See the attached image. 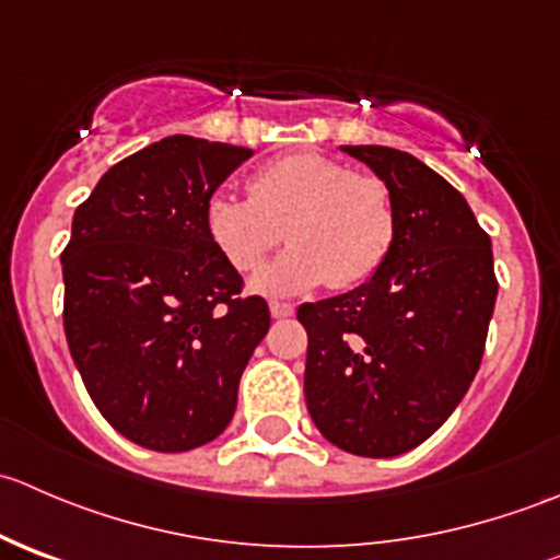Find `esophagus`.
<instances>
[{
	"instance_id": "34e87169",
	"label": "esophagus",
	"mask_w": 560,
	"mask_h": 560,
	"mask_svg": "<svg viewBox=\"0 0 560 560\" xmlns=\"http://www.w3.org/2000/svg\"><path fill=\"white\" fill-rule=\"evenodd\" d=\"M292 314H295V306H292V303H281V301L270 303V316H273V319H290Z\"/></svg>"
}]
</instances>
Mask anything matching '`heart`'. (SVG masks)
Instances as JSON below:
<instances>
[{
    "label": "heart",
    "mask_w": 560,
    "mask_h": 560,
    "mask_svg": "<svg viewBox=\"0 0 560 560\" xmlns=\"http://www.w3.org/2000/svg\"><path fill=\"white\" fill-rule=\"evenodd\" d=\"M206 230L238 273L259 268L287 235L292 246L254 276L262 295H301L327 281L349 290L393 252L395 208L382 178L303 151L259 165L248 197L217 191L206 202Z\"/></svg>",
    "instance_id": "b5f03b06"
}]
</instances>
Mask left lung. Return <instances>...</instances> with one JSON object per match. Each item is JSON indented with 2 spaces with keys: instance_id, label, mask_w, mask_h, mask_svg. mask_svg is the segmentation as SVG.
I'll use <instances>...</instances> for the list:
<instances>
[{
  "instance_id": "left-lung-1",
  "label": "left lung",
  "mask_w": 560,
  "mask_h": 560,
  "mask_svg": "<svg viewBox=\"0 0 560 560\" xmlns=\"http://www.w3.org/2000/svg\"><path fill=\"white\" fill-rule=\"evenodd\" d=\"M341 149L387 184L395 244L365 284L298 308L303 389L327 442L395 457L433 436L477 376L499 295L493 248L466 197L417 156Z\"/></svg>"
}]
</instances>
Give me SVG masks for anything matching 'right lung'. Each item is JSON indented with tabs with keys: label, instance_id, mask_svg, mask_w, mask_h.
Here are the masks:
<instances>
[{
	"label": "right lung",
	"instance_id": "obj_1",
	"mask_svg": "<svg viewBox=\"0 0 560 560\" xmlns=\"http://www.w3.org/2000/svg\"><path fill=\"white\" fill-rule=\"evenodd\" d=\"M252 149L173 135L113 165L61 252L65 332L100 415L129 442L186 453L230 425L268 303L206 230V202Z\"/></svg>",
	"mask_w": 560,
	"mask_h": 560
}]
</instances>
